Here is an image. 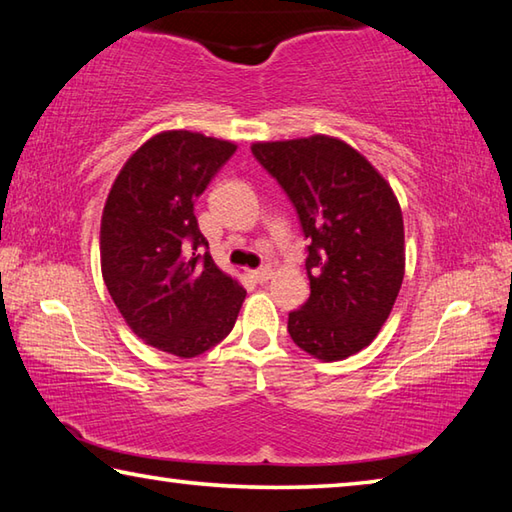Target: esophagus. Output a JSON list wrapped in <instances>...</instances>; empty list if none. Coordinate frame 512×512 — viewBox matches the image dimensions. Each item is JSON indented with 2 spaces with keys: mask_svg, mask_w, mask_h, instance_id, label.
<instances>
[{
  "mask_svg": "<svg viewBox=\"0 0 512 512\" xmlns=\"http://www.w3.org/2000/svg\"><path fill=\"white\" fill-rule=\"evenodd\" d=\"M253 277L257 282H268L273 277V268L271 266H262L257 268V271H253Z\"/></svg>",
  "mask_w": 512,
  "mask_h": 512,
  "instance_id": "34e87169",
  "label": "esophagus"
}]
</instances>
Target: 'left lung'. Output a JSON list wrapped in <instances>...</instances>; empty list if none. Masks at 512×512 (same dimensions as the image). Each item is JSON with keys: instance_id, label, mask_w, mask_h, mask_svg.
Masks as SVG:
<instances>
[{"instance_id": "obj_1", "label": "left lung", "mask_w": 512, "mask_h": 512, "mask_svg": "<svg viewBox=\"0 0 512 512\" xmlns=\"http://www.w3.org/2000/svg\"><path fill=\"white\" fill-rule=\"evenodd\" d=\"M309 239V300L289 314L293 343L341 361L372 343L404 280V221L384 176L336 137L257 142Z\"/></svg>"}]
</instances>
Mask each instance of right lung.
Returning a JSON list of instances; mask_svg holds the SVG:
<instances>
[{
    "instance_id": "add662e5",
    "label": "right lung",
    "mask_w": 512,
    "mask_h": 512,
    "mask_svg": "<svg viewBox=\"0 0 512 512\" xmlns=\"http://www.w3.org/2000/svg\"><path fill=\"white\" fill-rule=\"evenodd\" d=\"M237 146L164 131L121 167L101 216V273L128 327L192 359L232 332L246 289L214 264L194 201Z\"/></svg>"
}]
</instances>
